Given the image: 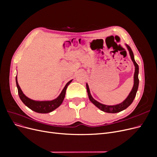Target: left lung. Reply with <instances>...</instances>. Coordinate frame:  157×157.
Returning a JSON list of instances; mask_svg holds the SVG:
<instances>
[{"label":"left lung","instance_id":"1","mask_svg":"<svg viewBox=\"0 0 157 157\" xmlns=\"http://www.w3.org/2000/svg\"><path fill=\"white\" fill-rule=\"evenodd\" d=\"M127 48H128V51H129L131 59H132V62H134V64L135 65V73H134V86L132 88V91L130 92V94L128 95V96L127 97V98L124 101H123L121 103H120V104H119L115 105H106L101 104L98 102H97V101H95L94 98L92 97V95H91V94H90V92L88 85L86 83V90H87V92H88L89 99L95 106H97L98 109H100L102 111H104V112H106V113H116L120 112L123 110L125 109L126 108H127L132 103V102L134 99V98L136 97V93H137L138 86H139V78H138L139 66H138L137 63L136 62V61L134 60V54H133L132 51L130 47L128 45H127Z\"/></svg>","mask_w":157,"mask_h":157}]
</instances>
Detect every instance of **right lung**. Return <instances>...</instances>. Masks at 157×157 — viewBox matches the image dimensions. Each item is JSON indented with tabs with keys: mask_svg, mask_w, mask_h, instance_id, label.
I'll use <instances>...</instances> for the list:
<instances>
[{
	"mask_svg": "<svg viewBox=\"0 0 157 157\" xmlns=\"http://www.w3.org/2000/svg\"><path fill=\"white\" fill-rule=\"evenodd\" d=\"M71 81L72 80L69 81L68 83L66 84V85L63 88L60 95L56 98H55V99L51 101H36L30 99L29 98H28L23 94L18 83L17 77H16V83L18 88V95L20 99L23 102V104L25 105H27L29 108H30L32 111L39 113H50L53 110H55V109H56L58 107H59L64 99L66 89H67V86L71 83Z\"/></svg>",
	"mask_w": 157,
	"mask_h": 157,
	"instance_id": "1",
	"label": "right lung"
}]
</instances>
